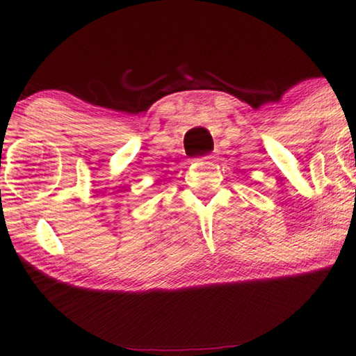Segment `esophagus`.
<instances>
[{
	"mask_svg": "<svg viewBox=\"0 0 356 356\" xmlns=\"http://www.w3.org/2000/svg\"><path fill=\"white\" fill-rule=\"evenodd\" d=\"M200 161H201V163H213V161H214V155H204V156H201Z\"/></svg>",
	"mask_w": 356,
	"mask_h": 356,
	"instance_id": "34e87169",
	"label": "esophagus"
}]
</instances>
